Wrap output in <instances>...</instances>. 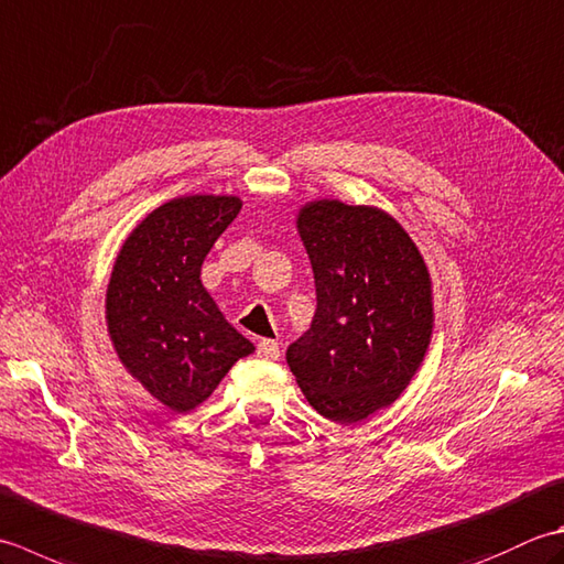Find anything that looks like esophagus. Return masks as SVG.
I'll return each instance as SVG.
<instances>
[{
	"instance_id": "esophagus-1",
	"label": "esophagus",
	"mask_w": 564,
	"mask_h": 564,
	"mask_svg": "<svg viewBox=\"0 0 564 564\" xmlns=\"http://www.w3.org/2000/svg\"><path fill=\"white\" fill-rule=\"evenodd\" d=\"M257 357H259V359H267V361H275V359H279V357H281L279 341L261 339L259 345H257Z\"/></svg>"
}]
</instances>
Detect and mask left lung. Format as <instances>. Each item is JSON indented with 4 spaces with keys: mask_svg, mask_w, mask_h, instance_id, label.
Listing matches in <instances>:
<instances>
[{
    "mask_svg": "<svg viewBox=\"0 0 564 564\" xmlns=\"http://www.w3.org/2000/svg\"><path fill=\"white\" fill-rule=\"evenodd\" d=\"M297 229L313 263L315 317L285 351L307 403L357 423L399 399L433 335L421 251L381 209L319 200Z\"/></svg>",
    "mask_w": 564,
    "mask_h": 564,
    "instance_id": "8db88e82",
    "label": "left lung"
}]
</instances>
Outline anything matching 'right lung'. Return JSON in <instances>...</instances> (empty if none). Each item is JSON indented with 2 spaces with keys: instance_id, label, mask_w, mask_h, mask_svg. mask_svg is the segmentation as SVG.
<instances>
[{
  "instance_id": "add662e5",
  "label": "right lung",
  "mask_w": 564,
  "mask_h": 564,
  "mask_svg": "<svg viewBox=\"0 0 564 564\" xmlns=\"http://www.w3.org/2000/svg\"><path fill=\"white\" fill-rule=\"evenodd\" d=\"M239 209L237 197H178L153 209L117 257L109 335L131 377L171 411H193L253 351L200 283L207 251Z\"/></svg>"
}]
</instances>
